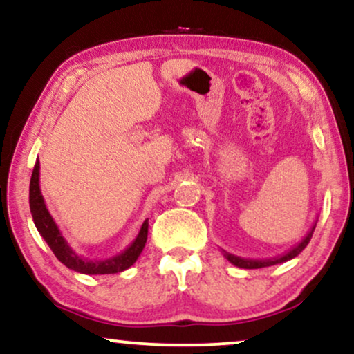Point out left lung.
<instances>
[{"instance_id": "8db88e82", "label": "left lung", "mask_w": 354, "mask_h": 354, "mask_svg": "<svg viewBox=\"0 0 354 354\" xmlns=\"http://www.w3.org/2000/svg\"><path fill=\"white\" fill-rule=\"evenodd\" d=\"M315 225H317V221L314 222V225L310 227V230L307 232V235L304 236V239L299 241L297 245H294L292 248L288 250V252L283 253V254H279V257H276V258L248 259V258L235 257V254L223 252V250H222V253H223V257L229 259L232 265H235V266H239V268H243V270H258V268H266V266H272V265H279V263H286V261H289V259L296 258L297 254L301 253L302 250L307 247L308 241H310V239H312V234H314V230H315Z\"/></svg>"}]
</instances>
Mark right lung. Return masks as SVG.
Returning <instances> with one entry per match:
<instances>
[{"label": "right lung", "mask_w": 354, "mask_h": 354, "mask_svg": "<svg viewBox=\"0 0 354 354\" xmlns=\"http://www.w3.org/2000/svg\"><path fill=\"white\" fill-rule=\"evenodd\" d=\"M40 176V163L39 158L35 162L32 176H30V186H29V205L30 214H32L35 229L39 230L40 236L47 241L53 254L62 261L68 270H73L82 274H114V272H122L129 270L137 258L140 257L142 250H144L147 243V235H149V221L142 223L140 230L136 240L129 245L124 252H120L115 257L106 258V259H88L80 257L73 248L70 247L68 241L62 235L60 229L53 221V217L48 212L46 201H44L42 192H40L39 185Z\"/></svg>", "instance_id": "1"}]
</instances>
